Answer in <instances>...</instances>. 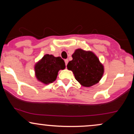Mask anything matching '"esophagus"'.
<instances>
[{"label": "esophagus", "mask_w": 134, "mask_h": 134, "mask_svg": "<svg viewBox=\"0 0 134 134\" xmlns=\"http://www.w3.org/2000/svg\"><path fill=\"white\" fill-rule=\"evenodd\" d=\"M68 62H69L68 59H65V65H66V66H67V64H68Z\"/></svg>", "instance_id": "34e87169"}]
</instances>
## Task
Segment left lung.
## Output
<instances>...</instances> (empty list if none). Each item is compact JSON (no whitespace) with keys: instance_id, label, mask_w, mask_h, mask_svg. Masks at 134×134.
<instances>
[{"instance_id":"8db88e82","label":"left lung","mask_w":134,"mask_h":134,"mask_svg":"<svg viewBox=\"0 0 134 134\" xmlns=\"http://www.w3.org/2000/svg\"><path fill=\"white\" fill-rule=\"evenodd\" d=\"M72 57V60L68 63L67 69L73 72L80 84L90 87L99 82L103 74V66L93 52L77 49Z\"/></svg>"}]
</instances>
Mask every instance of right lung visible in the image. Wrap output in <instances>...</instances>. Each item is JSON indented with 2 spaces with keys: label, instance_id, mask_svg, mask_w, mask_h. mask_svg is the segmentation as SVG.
<instances>
[{
  "label": "right lung",
  "instance_id": "right-lung-1",
  "mask_svg": "<svg viewBox=\"0 0 134 134\" xmlns=\"http://www.w3.org/2000/svg\"><path fill=\"white\" fill-rule=\"evenodd\" d=\"M65 62L62 58L55 57L52 55H45L35 65V73L37 79L44 84H49L55 81L58 70L64 69Z\"/></svg>",
  "mask_w": 134,
  "mask_h": 134
}]
</instances>
